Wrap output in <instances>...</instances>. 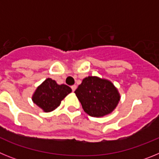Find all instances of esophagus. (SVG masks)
<instances>
[{
	"label": "esophagus",
	"instance_id": "34e87169",
	"mask_svg": "<svg viewBox=\"0 0 159 159\" xmlns=\"http://www.w3.org/2000/svg\"><path fill=\"white\" fill-rule=\"evenodd\" d=\"M71 88V90H72V92H75V89H76V85H72Z\"/></svg>",
	"mask_w": 159,
	"mask_h": 159
}]
</instances>
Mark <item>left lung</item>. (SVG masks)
<instances>
[{
  "mask_svg": "<svg viewBox=\"0 0 159 159\" xmlns=\"http://www.w3.org/2000/svg\"><path fill=\"white\" fill-rule=\"evenodd\" d=\"M75 93L84 111L93 117L111 114L120 100V94L112 82L98 76L84 78Z\"/></svg>",
  "mask_w": 159,
  "mask_h": 159,
  "instance_id": "8db88e82",
  "label": "left lung"
}]
</instances>
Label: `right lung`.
I'll list each match as a JSON object with an SVG mask.
<instances>
[{"mask_svg":"<svg viewBox=\"0 0 159 159\" xmlns=\"http://www.w3.org/2000/svg\"><path fill=\"white\" fill-rule=\"evenodd\" d=\"M71 92V88L65 84H58L51 78L46 79L36 88L32 96V102L44 112L57 109L61 101Z\"/></svg>","mask_w":159,"mask_h":159,"instance_id":"obj_1","label":"right lung"}]
</instances>
